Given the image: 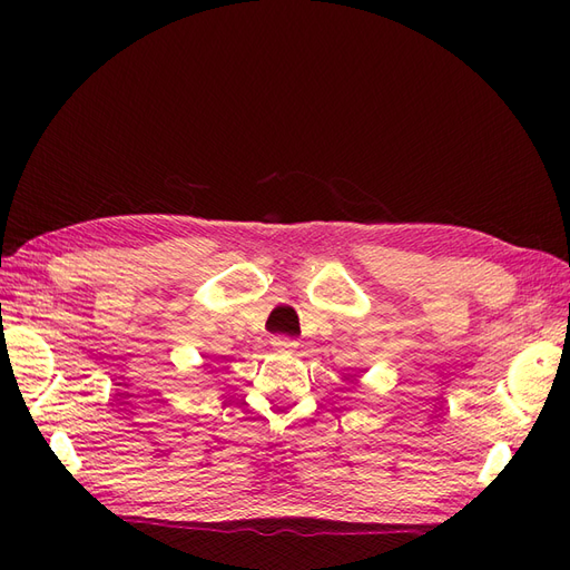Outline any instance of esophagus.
<instances>
[{
	"label": "esophagus",
	"mask_w": 570,
	"mask_h": 570,
	"mask_svg": "<svg viewBox=\"0 0 570 570\" xmlns=\"http://www.w3.org/2000/svg\"><path fill=\"white\" fill-rule=\"evenodd\" d=\"M271 344L275 347V352H295V350H297V340L285 337V335L273 337V340H271Z\"/></svg>",
	"instance_id": "1"
}]
</instances>
